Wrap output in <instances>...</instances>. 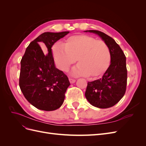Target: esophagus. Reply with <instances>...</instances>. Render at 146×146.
Segmentation results:
<instances>
[{
    "instance_id": "1",
    "label": "esophagus",
    "mask_w": 146,
    "mask_h": 146,
    "mask_svg": "<svg viewBox=\"0 0 146 146\" xmlns=\"http://www.w3.org/2000/svg\"><path fill=\"white\" fill-rule=\"evenodd\" d=\"M69 80L70 83H74L76 82V80H75V79H74V78H69Z\"/></svg>"
}]
</instances>
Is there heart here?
Returning a JSON list of instances; mask_svg holds the SVG:
<instances>
[{
  "mask_svg": "<svg viewBox=\"0 0 146 146\" xmlns=\"http://www.w3.org/2000/svg\"><path fill=\"white\" fill-rule=\"evenodd\" d=\"M52 52L58 69L67 71L77 60L78 66L73 69L72 74L88 78L102 75L111 61V54L107 43L86 35L69 36L63 45L55 44Z\"/></svg>",
  "mask_w": 146,
  "mask_h": 146,
  "instance_id": "1",
  "label": "heart"
}]
</instances>
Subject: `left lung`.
I'll list each match as a JSON object with an SVG mask.
<instances>
[{
    "label": "left lung",
    "instance_id": "left-lung-1",
    "mask_svg": "<svg viewBox=\"0 0 146 146\" xmlns=\"http://www.w3.org/2000/svg\"><path fill=\"white\" fill-rule=\"evenodd\" d=\"M86 32L98 35L107 43L111 54V64L102 77L88 82L85 97L96 107H111L123 98L126 91L127 70L125 55L120 46L108 35L98 30Z\"/></svg>",
    "mask_w": 146,
    "mask_h": 146
}]
</instances>
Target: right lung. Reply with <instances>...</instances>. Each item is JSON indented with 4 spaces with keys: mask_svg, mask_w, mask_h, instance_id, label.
Listing matches in <instances>:
<instances>
[{
    "mask_svg": "<svg viewBox=\"0 0 146 146\" xmlns=\"http://www.w3.org/2000/svg\"><path fill=\"white\" fill-rule=\"evenodd\" d=\"M69 32H45L30 43L21 61L19 86L25 99L35 107L54 111L62 105L70 85L68 76L55 68L52 47ZM45 44V55L38 44Z\"/></svg>",
    "mask_w": 146,
    "mask_h": 146,
    "instance_id": "1",
    "label": "right lung"
}]
</instances>
